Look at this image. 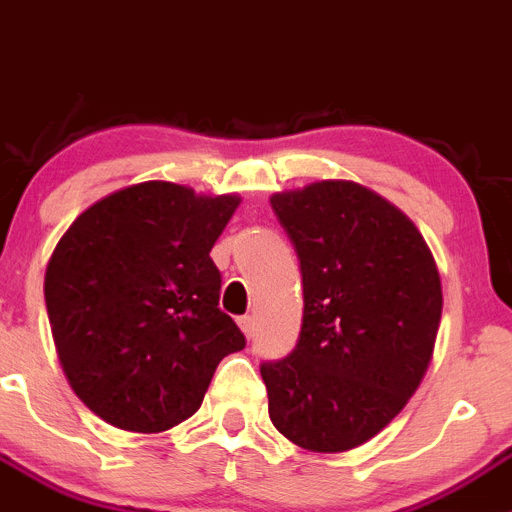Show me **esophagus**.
<instances>
[{
	"instance_id": "34e87169",
	"label": "esophagus",
	"mask_w": 512,
	"mask_h": 512,
	"mask_svg": "<svg viewBox=\"0 0 512 512\" xmlns=\"http://www.w3.org/2000/svg\"><path fill=\"white\" fill-rule=\"evenodd\" d=\"M240 327H242V332H245L247 337H252V335H255V317H252V315L240 317Z\"/></svg>"
}]
</instances>
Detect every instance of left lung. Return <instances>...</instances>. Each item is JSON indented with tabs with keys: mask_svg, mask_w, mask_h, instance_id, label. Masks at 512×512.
Returning <instances> with one entry per match:
<instances>
[{
	"mask_svg": "<svg viewBox=\"0 0 512 512\" xmlns=\"http://www.w3.org/2000/svg\"><path fill=\"white\" fill-rule=\"evenodd\" d=\"M270 205L302 272L295 350L260 372L270 420L312 453L380 433L418 390L443 315L438 267L418 227L347 180L277 192Z\"/></svg>",
	"mask_w": 512,
	"mask_h": 512,
	"instance_id": "obj_1",
	"label": "left lung"
}]
</instances>
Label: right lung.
Returning <instances> with one entry per match:
<instances>
[{
    "instance_id": "obj_1",
    "label": "right lung",
    "mask_w": 512,
    "mask_h": 512,
    "mask_svg": "<svg viewBox=\"0 0 512 512\" xmlns=\"http://www.w3.org/2000/svg\"><path fill=\"white\" fill-rule=\"evenodd\" d=\"M237 195L142 182L69 225L44 275L49 325L77 398L104 423L162 433L200 410L245 335L220 310L210 250Z\"/></svg>"
}]
</instances>
